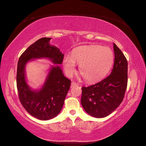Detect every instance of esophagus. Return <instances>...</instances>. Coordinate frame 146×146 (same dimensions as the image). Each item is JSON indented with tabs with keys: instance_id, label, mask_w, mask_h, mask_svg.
<instances>
[{
	"instance_id": "esophagus-1",
	"label": "esophagus",
	"mask_w": 146,
	"mask_h": 146,
	"mask_svg": "<svg viewBox=\"0 0 146 146\" xmlns=\"http://www.w3.org/2000/svg\"><path fill=\"white\" fill-rule=\"evenodd\" d=\"M77 85H78V84H76V82H71V88H73V87H75V86H77Z\"/></svg>"
}]
</instances>
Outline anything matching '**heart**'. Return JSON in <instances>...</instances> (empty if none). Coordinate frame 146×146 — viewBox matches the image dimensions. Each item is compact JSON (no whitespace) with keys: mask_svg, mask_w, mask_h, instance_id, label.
Here are the masks:
<instances>
[{"mask_svg":"<svg viewBox=\"0 0 146 146\" xmlns=\"http://www.w3.org/2000/svg\"><path fill=\"white\" fill-rule=\"evenodd\" d=\"M114 54L109 48L98 45L80 46L71 55L64 56L62 64L66 75L72 76L79 64V71L88 82L100 81L108 75L114 63Z\"/></svg>","mask_w":146,"mask_h":146,"instance_id":"b5f03b06","label":"heart"}]
</instances>
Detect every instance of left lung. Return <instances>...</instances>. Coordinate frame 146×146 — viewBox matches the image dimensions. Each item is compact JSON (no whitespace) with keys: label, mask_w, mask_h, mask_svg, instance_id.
<instances>
[{"label":"left lung","mask_w":146,"mask_h":146,"mask_svg":"<svg viewBox=\"0 0 146 146\" xmlns=\"http://www.w3.org/2000/svg\"><path fill=\"white\" fill-rule=\"evenodd\" d=\"M114 66L111 73L95 84L82 88L81 104L89 115L104 118L122 102L127 85V61L122 51L113 44Z\"/></svg>","instance_id":"1"}]
</instances>
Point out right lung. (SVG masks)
Listing matches in <instances>:
<instances>
[{
	"instance_id": "add662e5",
	"label": "right lung",
	"mask_w": 146,
	"mask_h": 146,
	"mask_svg": "<svg viewBox=\"0 0 146 146\" xmlns=\"http://www.w3.org/2000/svg\"><path fill=\"white\" fill-rule=\"evenodd\" d=\"M51 38H41L27 48L17 64V88L19 98L24 109L36 118L47 120L55 117L62 108L70 90L71 81L64 76L59 66L51 68L40 90H31L27 84L25 66L33 58H48L54 64L62 63L64 55L58 48L50 46Z\"/></svg>"
}]
</instances>
